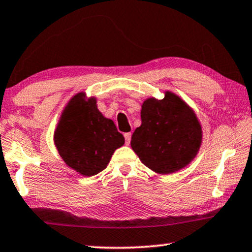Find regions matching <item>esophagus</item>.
I'll list each match as a JSON object with an SVG mask.
<instances>
[{"label": "esophagus", "mask_w": 252, "mask_h": 252, "mask_svg": "<svg viewBox=\"0 0 252 252\" xmlns=\"http://www.w3.org/2000/svg\"><path fill=\"white\" fill-rule=\"evenodd\" d=\"M125 139H126V145H129L131 140V133L130 132L125 133Z\"/></svg>", "instance_id": "obj_1"}]
</instances>
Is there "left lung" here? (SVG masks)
I'll list each match as a JSON object with an SVG mask.
<instances>
[{
    "label": "left lung",
    "instance_id": "1",
    "mask_svg": "<svg viewBox=\"0 0 252 252\" xmlns=\"http://www.w3.org/2000/svg\"><path fill=\"white\" fill-rule=\"evenodd\" d=\"M202 126L193 109L176 94L147 98L141 105V126L134 130L131 148L143 165L167 175L185 168L196 157Z\"/></svg>",
    "mask_w": 252,
    "mask_h": 252
}]
</instances>
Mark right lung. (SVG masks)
Segmentation results:
<instances>
[{
  "instance_id": "add662e5",
  "label": "right lung",
  "mask_w": 252,
  "mask_h": 252,
  "mask_svg": "<svg viewBox=\"0 0 252 252\" xmlns=\"http://www.w3.org/2000/svg\"><path fill=\"white\" fill-rule=\"evenodd\" d=\"M54 141L66 165L90 177L106 168L114 151L125 145V137L98 111L96 98L79 92L63 109Z\"/></svg>"
}]
</instances>
